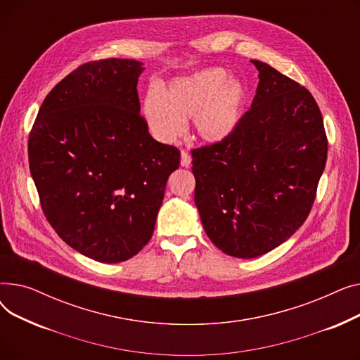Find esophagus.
<instances>
[{
    "label": "esophagus",
    "mask_w": 360,
    "mask_h": 360,
    "mask_svg": "<svg viewBox=\"0 0 360 360\" xmlns=\"http://www.w3.org/2000/svg\"><path fill=\"white\" fill-rule=\"evenodd\" d=\"M190 165H191V156H190V153H188V151H185V150H182V151H181V166L188 167Z\"/></svg>",
    "instance_id": "esophagus-1"
}]
</instances>
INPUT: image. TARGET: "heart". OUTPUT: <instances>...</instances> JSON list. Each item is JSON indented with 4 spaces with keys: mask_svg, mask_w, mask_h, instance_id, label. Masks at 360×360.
<instances>
[{
    "mask_svg": "<svg viewBox=\"0 0 360 360\" xmlns=\"http://www.w3.org/2000/svg\"><path fill=\"white\" fill-rule=\"evenodd\" d=\"M248 90L238 79H229L221 68L198 71L170 83L162 96L150 93L144 101V117L153 134L163 143L175 141L184 122L193 118L195 136L209 144H219L238 131Z\"/></svg>",
    "mask_w": 360,
    "mask_h": 360,
    "instance_id": "heart-1",
    "label": "heart"
}]
</instances>
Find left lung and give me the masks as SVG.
Segmentation results:
<instances>
[{"instance_id": "obj_1", "label": "left lung", "mask_w": 360, "mask_h": 360, "mask_svg": "<svg viewBox=\"0 0 360 360\" xmlns=\"http://www.w3.org/2000/svg\"><path fill=\"white\" fill-rule=\"evenodd\" d=\"M251 63L259 82L238 131L191 151L202 228L236 258L267 254L304 224L328 148L312 94L269 64Z\"/></svg>"}]
</instances>
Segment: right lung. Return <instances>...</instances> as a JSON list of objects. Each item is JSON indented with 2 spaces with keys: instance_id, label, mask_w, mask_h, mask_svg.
<instances>
[{
  "instance_id": "right-lung-1",
  "label": "right lung",
  "mask_w": 360,
  "mask_h": 360,
  "mask_svg": "<svg viewBox=\"0 0 360 360\" xmlns=\"http://www.w3.org/2000/svg\"><path fill=\"white\" fill-rule=\"evenodd\" d=\"M143 71L136 60L80 65L48 93L29 136L45 217L72 250L99 262H121L146 247L181 162L140 115Z\"/></svg>"
}]
</instances>
